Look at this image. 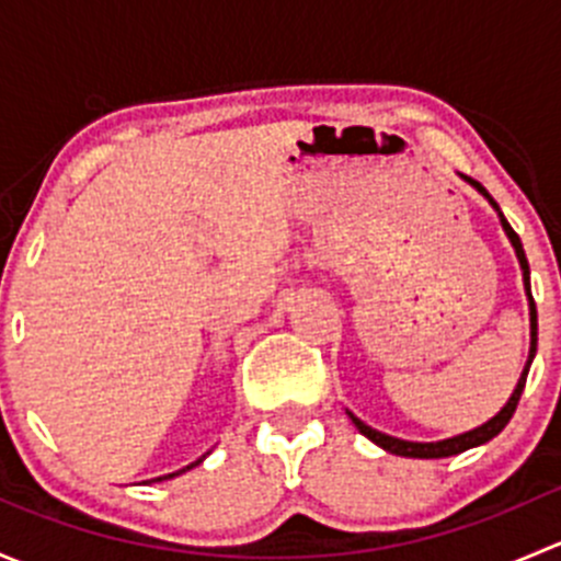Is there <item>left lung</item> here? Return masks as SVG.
I'll use <instances>...</instances> for the list:
<instances>
[{
  "label": "left lung",
  "instance_id": "obj_1",
  "mask_svg": "<svg viewBox=\"0 0 561 561\" xmlns=\"http://www.w3.org/2000/svg\"><path fill=\"white\" fill-rule=\"evenodd\" d=\"M463 179H467V175H463ZM472 184L478 186V192H483V195L489 197V203H491V206H494L496 211H500V206H496V201H494V197H491L489 192H485V186H480L478 181H474V179H472ZM500 219H502V228H505L507 239H511V244L516 247L518 263H522V271H524V287H526V296H529L531 347H529V360H526V369H524L522 380H518V386H516V390H513V396H511V399H507V404L502 407V410H500V415H494V417H491L489 423H483V426L472 428V432H467V434H458V437H450V439H443V443H407V439H396V437H388V434H382V432H377V428L366 426L364 421H358V417H355L353 412H350V417H353L355 428H358V432L364 434V437H369L371 443H375V445H380L382 450H388V454H396V456H407V458H445V456H456V454H463V450L474 448V445H483V443H489V439H494L496 434H500L502 428H505L507 423H511L513 412H516V407H518V399H522V393H524V386H526V375H529L531 358H535V353H537V309H535V298H531V287H529V263H526V254H524L522 239H518V233H516V230L511 228V222H507V219H505V214H502V211H500Z\"/></svg>",
  "mask_w": 561,
  "mask_h": 561
}]
</instances>
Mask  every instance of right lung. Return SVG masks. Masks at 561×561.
<instances>
[{
  "label": "right lung",
  "instance_id": "obj_1",
  "mask_svg": "<svg viewBox=\"0 0 561 561\" xmlns=\"http://www.w3.org/2000/svg\"><path fill=\"white\" fill-rule=\"evenodd\" d=\"M195 463H201V458H197ZM195 463H190V467H195ZM190 467H184V469H179V472H171V474H162V478H154V480H171V478H175V474H181V472H186V469Z\"/></svg>",
  "mask_w": 561,
  "mask_h": 561
}]
</instances>
